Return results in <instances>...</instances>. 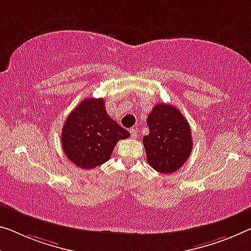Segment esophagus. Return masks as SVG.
<instances>
[{
    "instance_id": "esophagus-1",
    "label": "esophagus",
    "mask_w": 251,
    "mask_h": 251,
    "mask_svg": "<svg viewBox=\"0 0 251 251\" xmlns=\"http://www.w3.org/2000/svg\"><path fill=\"white\" fill-rule=\"evenodd\" d=\"M130 133H131V137H132L133 139H136L137 136H138V131L136 128H131L130 129Z\"/></svg>"
}]
</instances>
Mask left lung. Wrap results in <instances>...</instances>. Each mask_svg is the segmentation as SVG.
<instances>
[{"label":"left lung","mask_w":251,"mask_h":251,"mask_svg":"<svg viewBox=\"0 0 251 251\" xmlns=\"http://www.w3.org/2000/svg\"><path fill=\"white\" fill-rule=\"evenodd\" d=\"M149 133L144 147L147 161L155 171L172 174L182 167L192 150L191 126L174 105L158 103L147 119Z\"/></svg>","instance_id":"obj_1"}]
</instances>
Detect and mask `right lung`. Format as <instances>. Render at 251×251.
Masks as SVG:
<instances>
[{"label":"right lung","mask_w":251,"mask_h":251,"mask_svg":"<svg viewBox=\"0 0 251 251\" xmlns=\"http://www.w3.org/2000/svg\"><path fill=\"white\" fill-rule=\"evenodd\" d=\"M129 136L109 117L104 99H85L65 121L61 147L77 167L93 169L109 160L117 142Z\"/></svg>","instance_id":"right-lung-1"}]
</instances>
